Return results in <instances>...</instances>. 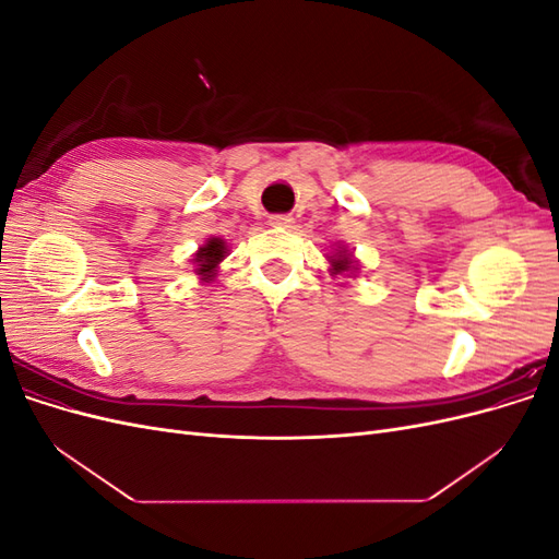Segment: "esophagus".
I'll return each instance as SVG.
<instances>
[{"label": "esophagus", "instance_id": "1", "mask_svg": "<svg viewBox=\"0 0 559 559\" xmlns=\"http://www.w3.org/2000/svg\"><path fill=\"white\" fill-rule=\"evenodd\" d=\"M292 224H294V216H289V214L270 216V226H275V228H292Z\"/></svg>", "mask_w": 559, "mask_h": 559}]
</instances>
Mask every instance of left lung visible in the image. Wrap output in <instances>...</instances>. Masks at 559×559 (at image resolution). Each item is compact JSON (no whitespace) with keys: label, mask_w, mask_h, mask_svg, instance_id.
Listing matches in <instances>:
<instances>
[{"label":"left lung","mask_w":559,"mask_h":559,"mask_svg":"<svg viewBox=\"0 0 559 559\" xmlns=\"http://www.w3.org/2000/svg\"><path fill=\"white\" fill-rule=\"evenodd\" d=\"M331 265H333V273H345V270H352L357 263H354L349 257H345V253H341L337 259H331Z\"/></svg>","instance_id":"1"}]
</instances>
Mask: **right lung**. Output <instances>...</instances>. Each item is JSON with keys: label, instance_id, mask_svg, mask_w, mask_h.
Listing matches in <instances>:
<instances>
[{"label": "right lung", "instance_id": "right-lung-1", "mask_svg": "<svg viewBox=\"0 0 559 559\" xmlns=\"http://www.w3.org/2000/svg\"><path fill=\"white\" fill-rule=\"evenodd\" d=\"M226 257V245L222 238H212L207 240V245H202L195 253V270L198 275H202V280H210L212 277V270L218 265V261H222Z\"/></svg>", "mask_w": 559, "mask_h": 559}]
</instances>
